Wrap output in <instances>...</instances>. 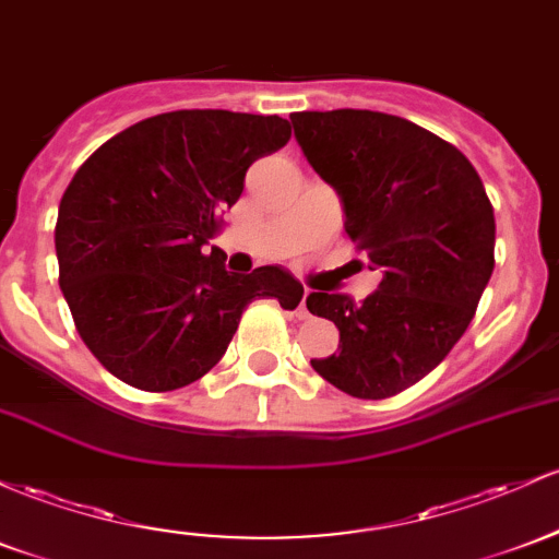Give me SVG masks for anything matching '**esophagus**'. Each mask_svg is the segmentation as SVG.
Wrapping results in <instances>:
<instances>
[{
	"label": "esophagus",
	"instance_id": "34e87169",
	"mask_svg": "<svg viewBox=\"0 0 559 559\" xmlns=\"http://www.w3.org/2000/svg\"><path fill=\"white\" fill-rule=\"evenodd\" d=\"M308 289H305V294H302V302H299V308H297V318H310V310H308Z\"/></svg>",
	"mask_w": 559,
	"mask_h": 559
}]
</instances>
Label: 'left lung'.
Wrapping results in <instances>:
<instances>
[{
  "label": "left lung",
  "instance_id": "1",
  "mask_svg": "<svg viewBox=\"0 0 559 559\" xmlns=\"http://www.w3.org/2000/svg\"><path fill=\"white\" fill-rule=\"evenodd\" d=\"M289 119L355 249L382 273L364 302L312 286L308 310L334 321L340 349L310 364L353 397L397 395L467 331L493 273V206L469 158L414 121L355 108Z\"/></svg>",
  "mask_w": 559,
  "mask_h": 559
}]
</instances>
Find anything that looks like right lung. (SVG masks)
I'll list each match as a JSON object with an SVG mask.
<instances>
[{
	"instance_id": "obj_1",
	"label": "right lung",
	"mask_w": 559,
	"mask_h": 559,
	"mask_svg": "<svg viewBox=\"0 0 559 559\" xmlns=\"http://www.w3.org/2000/svg\"><path fill=\"white\" fill-rule=\"evenodd\" d=\"M281 116L171 110L103 143L60 199V292L84 345L138 390L186 388L217 366L257 297L294 310L302 284L225 270L210 247L257 158L289 143Z\"/></svg>"
}]
</instances>
